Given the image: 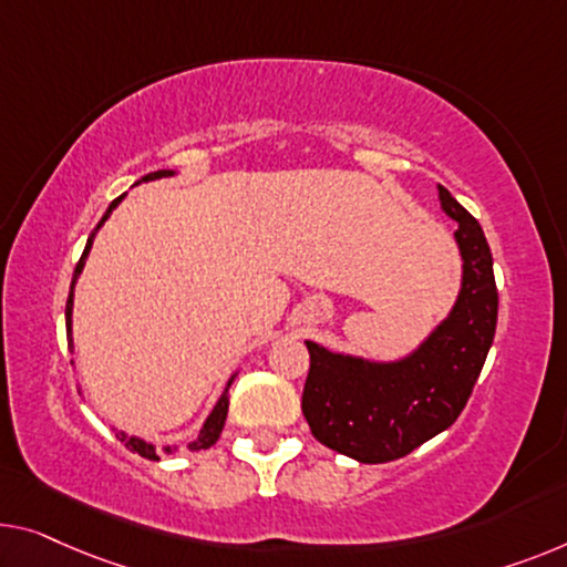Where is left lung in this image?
<instances>
[{
  "label": "left lung",
  "instance_id": "1",
  "mask_svg": "<svg viewBox=\"0 0 567 567\" xmlns=\"http://www.w3.org/2000/svg\"><path fill=\"white\" fill-rule=\"evenodd\" d=\"M441 208L458 224L461 292L443 323L396 361L333 353L306 341L310 371L302 415L316 441L361 463L396 461L453 425L494 343L499 292L494 259L476 218L437 185Z\"/></svg>",
  "mask_w": 567,
  "mask_h": 567
}]
</instances>
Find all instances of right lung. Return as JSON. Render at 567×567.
<instances>
[{
  "label": "right lung",
  "mask_w": 567,
  "mask_h": 567,
  "mask_svg": "<svg viewBox=\"0 0 567 567\" xmlns=\"http://www.w3.org/2000/svg\"><path fill=\"white\" fill-rule=\"evenodd\" d=\"M171 175H175L173 171H157V173H150V175H145L142 177L140 183H145V181H157V177H171ZM126 196V193H124ZM124 196H120V198H114L112 200V206L106 208V214H104V218H101L99 221V226L94 231H91V236H89V241H86V249H83V255H81V259H79V265H75V272H73V282H71V292H68V302H65V333H68V338H71V333H73V287H75V280H79V275L83 272V265H86V257H89V251H91V244H94V236H96V231L101 229V226H104V221L109 216H112V210L120 206L122 203V198ZM231 382H234V377L229 379V384H226V390H224V394L218 396V402H216V408L210 410V415L206 417V422H203V427H200V433H198V437L196 441H193L188 447H193V451H206V447H210L214 445L216 441H218V435H221V430H224V422H226V412H229V386H231ZM122 437V443L130 447V451H134V453H140L142 458H147V461H159V453H157V447L152 445V443H147V441H142V437H134V435H126V433H116ZM165 453H173V447L171 445H165Z\"/></svg>",
  "instance_id": "obj_1"
}]
</instances>
